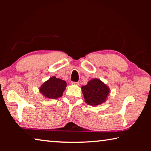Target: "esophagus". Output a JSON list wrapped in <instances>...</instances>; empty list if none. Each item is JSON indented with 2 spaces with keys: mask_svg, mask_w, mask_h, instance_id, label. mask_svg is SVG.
<instances>
[{
  "mask_svg": "<svg viewBox=\"0 0 151 151\" xmlns=\"http://www.w3.org/2000/svg\"><path fill=\"white\" fill-rule=\"evenodd\" d=\"M71 84L74 85H79L78 82H71Z\"/></svg>",
  "mask_w": 151,
  "mask_h": 151,
  "instance_id": "esophagus-1",
  "label": "esophagus"
}]
</instances>
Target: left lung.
<instances>
[{
    "instance_id": "8db88e82",
    "label": "left lung",
    "mask_w": 151,
    "mask_h": 151,
    "mask_svg": "<svg viewBox=\"0 0 151 151\" xmlns=\"http://www.w3.org/2000/svg\"><path fill=\"white\" fill-rule=\"evenodd\" d=\"M81 89L85 103L91 106L104 103L110 93L109 86L98 78L91 79L87 85L82 86Z\"/></svg>"
}]
</instances>
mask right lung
<instances>
[{
	"label": "right lung",
	"mask_w": 151,
	"mask_h": 151,
	"mask_svg": "<svg viewBox=\"0 0 151 151\" xmlns=\"http://www.w3.org/2000/svg\"><path fill=\"white\" fill-rule=\"evenodd\" d=\"M66 86V81L53 76L42 84L39 91L45 98L57 99L62 96Z\"/></svg>",
	"instance_id": "add662e5"
}]
</instances>
